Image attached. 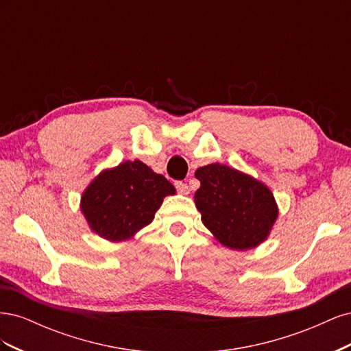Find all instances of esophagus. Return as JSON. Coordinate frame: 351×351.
Instances as JSON below:
<instances>
[{"mask_svg": "<svg viewBox=\"0 0 351 351\" xmlns=\"http://www.w3.org/2000/svg\"><path fill=\"white\" fill-rule=\"evenodd\" d=\"M176 187H177V192L180 193V195H189L190 193V189H189V186L186 184V183H183V182H177L176 183Z\"/></svg>", "mask_w": 351, "mask_h": 351, "instance_id": "obj_1", "label": "esophagus"}]
</instances>
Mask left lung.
<instances>
[{
	"instance_id": "obj_1",
	"label": "left lung",
	"mask_w": 351,
	"mask_h": 351,
	"mask_svg": "<svg viewBox=\"0 0 351 351\" xmlns=\"http://www.w3.org/2000/svg\"><path fill=\"white\" fill-rule=\"evenodd\" d=\"M195 177L202 222L222 246L250 250L269 237L278 205L267 184L219 162L197 168Z\"/></svg>"
}]
</instances>
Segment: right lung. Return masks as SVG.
I'll return each mask as SVG.
<instances>
[{
    "label": "right lung",
    "mask_w": 351,
    "mask_h": 351,
    "mask_svg": "<svg viewBox=\"0 0 351 351\" xmlns=\"http://www.w3.org/2000/svg\"><path fill=\"white\" fill-rule=\"evenodd\" d=\"M169 195H176L174 186L134 159L102 169L83 190L80 210L95 234L120 243L149 226Z\"/></svg>",
    "instance_id": "1"
}]
</instances>
